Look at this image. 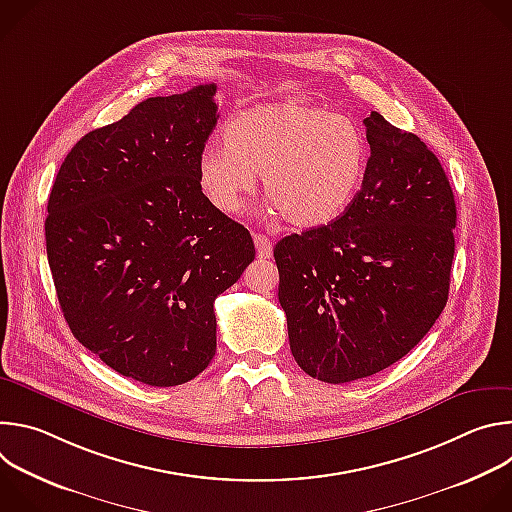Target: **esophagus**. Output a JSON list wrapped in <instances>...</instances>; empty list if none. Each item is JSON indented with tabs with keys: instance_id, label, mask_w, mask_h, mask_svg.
Listing matches in <instances>:
<instances>
[{
	"instance_id": "esophagus-1",
	"label": "esophagus",
	"mask_w": 512,
	"mask_h": 512,
	"mask_svg": "<svg viewBox=\"0 0 512 512\" xmlns=\"http://www.w3.org/2000/svg\"><path fill=\"white\" fill-rule=\"evenodd\" d=\"M253 241H255V249H257V257H259V259H269V257L273 255V245H271L269 237L257 233V235L253 237Z\"/></svg>"
}]
</instances>
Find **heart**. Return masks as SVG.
<instances>
[{
  "label": "heart",
  "instance_id": "1",
  "mask_svg": "<svg viewBox=\"0 0 512 512\" xmlns=\"http://www.w3.org/2000/svg\"><path fill=\"white\" fill-rule=\"evenodd\" d=\"M198 156V186L225 214L241 210L261 174L269 212L300 229L324 227L354 202L369 166V139L344 115L302 99L253 105Z\"/></svg>",
  "mask_w": 512,
  "mask_h": 512
}]
</instances>
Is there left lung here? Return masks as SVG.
Listing matches in <instances>:
<instances>
[{
	"label": "left lung",
	"mask_w": 512,
	"mask_h": 512,
	"mask_svg": "<svg viewBox=\"0 0 512 512\" xmlns=\"http://www.w3.org/2000/svg\"><path fill=\"white\" fill-rule=\"evenodd\" d=\"M362 123L371 158L354 202L273 249L291 354L332 385L371 377L417 346L446 308L456 247L440 160L377 111Z\"/></svg>",
	"instance_id": "8db88e82"
}]
</instances>
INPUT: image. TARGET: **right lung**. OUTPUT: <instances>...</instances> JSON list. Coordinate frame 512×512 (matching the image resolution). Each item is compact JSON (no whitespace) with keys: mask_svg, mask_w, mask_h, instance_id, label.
<instances>
[{"mask_svg":"<svg viewBox=\"0 0 512 512\" xmlns=\"http://www.w3.org/2000/svg\"><path fill=\"white\" fill-rule=\"evenodd\" d=\"M214 93L145 99L89 131L48 198L46 253L70 332L143 385L176 387L208 367L214 300L255 259L249 231L198 186Z\"/></svg>","mask_w":512,"mask_h":512,"instance_id":"1","label":"right lung"}]
</instances>
